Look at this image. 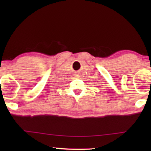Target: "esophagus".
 <instances>
[{
    "label": "esophagus",
    "instance_id": "34e87169",
    "mask_svg": "<svg viewBox=\"0 0 151 151\" xmlns=\"http://www.w3.org/2000/svg\"><path fill=\"white\" fill-rule=\"evenodd\" d=\"M74 76H75V77H76V78H79L80 77V74L78 73H76L75 74H74Z\"/></svg>",
    "mask_w": 151,
    "mask_h": 151
}]
</instances>
